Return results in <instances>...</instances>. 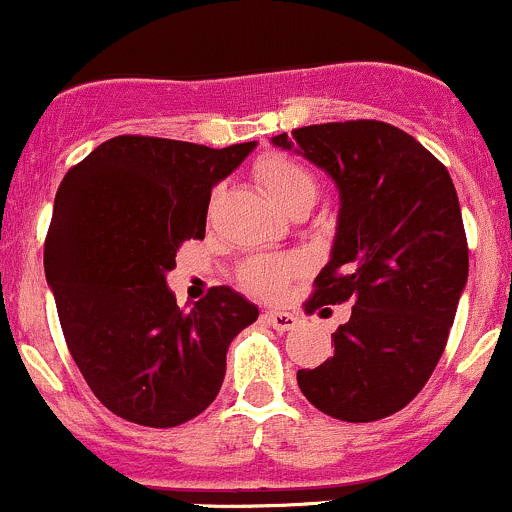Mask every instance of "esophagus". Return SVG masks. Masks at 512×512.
<instances>
[{
    "mask_svg": "<svg viewBox=\"0 0 512 512\" xmlns=\"http://www.w3.org/2000/svg\"><path fill=\"white\" fill-rule=\"evenodd\" d=\"M265 319L277 329V332H289V329L299 327V322H302L299 314L294 312H267Z\"/></svg>",
    "mask_w": 512,
    "mask_h": 512,
    "instance_id": "34e87169",
    "label": "esophagus"
}]
</instances>
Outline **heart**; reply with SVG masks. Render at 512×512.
<instances>
[{"instance_id": "obj_1", "label": "heart", "mask_w": 512, "mask_h": 512, "mask_svg": "<svg viewBox=\"0 0 512 512\" xmlns=\"http://www.w3.org/2000/svg\"><path fill=\"white\" fill-rule=\"evenodd\" d=\"M252 178L289 215L307 210L314 203V195H317V175L302 160L280 151L262 153L252 163ZM299 272H302L299 257L257 255L242 262L237 280L247 292L272 299L285 292L289 280Z\"/></svg>"}]
</instances>
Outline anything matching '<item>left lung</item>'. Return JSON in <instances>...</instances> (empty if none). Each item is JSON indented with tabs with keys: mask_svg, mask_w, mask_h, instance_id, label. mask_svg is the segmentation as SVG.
Masks as SVG:
<instances>
[{
	"mask_svg": "<svg viewBox=\"0 0 512 512\" xmlns=\"http://www.w3.org/2000/svg\"><path fill=\"white\" fill-rule=\"evenodd\" d=\"M292 138L342 198L332 260L304 312L352 302L334 356L299 369L297 384L322 414L379 421L416 399L446 349L468 280L456 188L446 165L391 123H319ZM272 143L292 148L287 133Z\"/></svg>",
	"mask_w": 512,
	"mask_h": 512,
	"instance_id": "left-lung-1",
	"label": "left lung"
}]
</instances>
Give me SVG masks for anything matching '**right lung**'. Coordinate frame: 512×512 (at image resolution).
Wrapping results in <instances>:
<instances>
[{
	"label": "right lung",
	"mask_w": 512,
	"mask_h": 512,
	"mask_svg": "<svg viewBox=\"0 0 512 512\" xmlns=\"http://www.w3.org/2000/svg\"><path fill=\"white\" fill-rule=\"evenodd\" d=\"M252 148L116 136L56 190L44 272L61 332L96 399L126 421L173 428L203 414L227 347L260 314L230 287L185 312L165 285L180 245L205 237L213 185Z\"/></svg>",
	"instance_id": "add662e5"
}]
</instances>
